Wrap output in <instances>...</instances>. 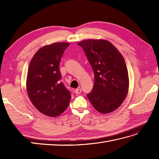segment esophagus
Returning <instances> with one entry per match:
<instances>
[{"label":"esophagus","mask_w":159,"mask_h":159,"mask_svg":"<svg viewBox=\"0 0 159 159\" xmlns=\"http://www.w3.org/2000/svg\"><path fill=\"white\" fill-rule=\"evenodd\" d=\"M81 92H82V89L80 88V87H79V88L76 89L75 90V93H76V94H78V95H79V94H80Z\"/></svg>","instance_id":"obj_1"}]
</instances>
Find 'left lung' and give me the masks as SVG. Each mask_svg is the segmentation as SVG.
I'll use <instances>...</instances> for the list:
<instances>
[{
    "label": "left lung",
    "mask_w": 159,
    "mask_h": 159,
    "mask_svg": "<svg viewBox=\"0 0 159 159\" xmlns=\"http://www.w3.org/2000/svg\"><path fill=\"white\" fill-rule=\"evenodd\" d=\"M78 45L83 48L94 73V85L87 98L98 112H113L123 102L129 87L123 56L107 40H83Z\"/></svg>",
    "instance_id": "left-lung-1"
}]
</instances>
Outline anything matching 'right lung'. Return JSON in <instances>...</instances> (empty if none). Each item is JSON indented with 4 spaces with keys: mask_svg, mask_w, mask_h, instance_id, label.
Listing matches in <instances>:
<instances>
[{
    "mask_svg": "<svg viewBox=\"0 0 159 159\" xmlns=\"http://www.w3.org/2000/svg\"><path fill=\"white\" fill-rule=\"evenodd\" d=\"M70 43H54L39 49L29 64L26 89L30 100L40 113L56 117L65 111L71 93L61 81L59 63Z\"/></svg>",
    "mask_w": 159,
    "mask_h": 159,
    "instance_id": "right-lung-1",
    "label": "right lung"
}]
</instances>
